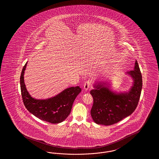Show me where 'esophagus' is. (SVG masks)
I'll return each instance as SVG.
<instances>
[{
	"label": "esophagus",
	"mask_w": 159,
	"mask_h": 159,
	"mask_svg": "<svg viewBox=\"0 0 159 159\" xmlns=\"http://www.w3.org/2000/svg\"><path fill=\"white\" fill-rule=\"evenodd\" d=\"M91 84H92V82H91V81H90V80L86 81L84 82V89L85 91H87L89 88V87L91 86Z\"/></svg>",
	"instance_id": "esophagus-1"
}]
</instances>
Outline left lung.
I'll return each mask as SVG.
<instances>
[{
  "instance_id": "obj_1",
  "label": "left lung",
  "mask_w": 159,
  "mask_h": 159,
  "mask_svg": "<svg viewBox=\"0 0 159 159\" xmlns=\"http://www.w3.org/2000/svg\"><path fill=\"white\" fill-rule=\"evenodd\" d=\"M134 79V84L128 92L116 93L104 83L94 86L91 94L93 103L91 110L93 120L103 125H112L132 113L138 104L143 86L142 75L137 61L134 70L127 73Z\"/></svg>"
}]
</instances>
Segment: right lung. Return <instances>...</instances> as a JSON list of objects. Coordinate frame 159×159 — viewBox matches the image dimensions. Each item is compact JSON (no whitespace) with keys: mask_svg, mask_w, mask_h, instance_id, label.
<instances>
[{"mask_svg":"<svg viewBox=\"0 0 159 159\" xmlns=\"http://www.w3.org/2000/svg\"><path fill=\"white\" fill-rule=\"evenodd\" d=\"M27 62L24 65L20 76L21 92L24 104L30 113L39 119L51 123L64 121L70 113L73 104L81 92L79 86L71 87L57 96L47 99H36L27 91L24 81V73Z\"/></svg>","mask_w":159,"mask_h":159,"instance_id":"1","label":"right lung"}]
</instances>
